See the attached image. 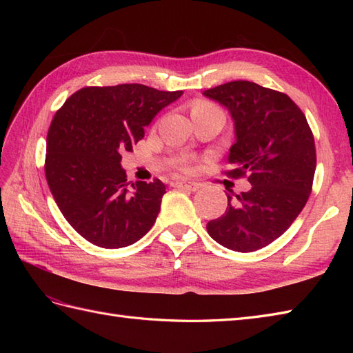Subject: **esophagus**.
<instances>
[{"instance_id": "obj_1", "label": "esophagus", "mask_w": 353, "mask_h": 353, "mask_svg": "<svg viewBox=\"0 0 353 353\" xmlns=\"http://www.w3.org/2000/svg\"><path fill=\"white\" fill-rule=\"evenodd\" d=\"M174 186H176V188H182V190H186V191L196 192L200 188V183H196V182H176Z\"/></svg>"}]
</instances>
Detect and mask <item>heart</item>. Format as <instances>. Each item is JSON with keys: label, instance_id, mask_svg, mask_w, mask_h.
<instances>
[{"label": "heart", "instance_id": "heart-1", "mask_svg": "<svg viewBox=\"0 0 353 353\" xmlns=\"http://www.w3.org/2000/svg\"><path fill=\"white\" fill-rule=\"evenodd\" d=\"M191 115L192 117H206V115H219L224 118V112L216 106V104L206 101V100H199L192 104L191 109Z\"/></svg>", "mask_w": 353, "mask_h": 353}]
</instances>
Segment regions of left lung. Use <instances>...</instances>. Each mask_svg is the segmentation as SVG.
I'll list each match as a JSON object with an SVG mask.
<instances>
[{
	"label": "left lung",
	"instance_id": "8db88e82",
	"mask_svg": "<svg viewBox=\"0 0 353 353\" xmlns=\"http://www.w3.org/2000/svg\"><path fill=\"white\" fill-rule=\"evenodd\" d=\"M203 95L228 108L235 144L224 174L245 177L252 188L228 194V209L206 224L216 243L235 252H254L273 243L302 212L312 190L316 144L301 108L287 94L253 81H229Z\"/></svg>",
	"mask_w": 353,
	"mask_h": 353
}]
</instances>
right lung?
I'll return each instance as SVG.
<instances>
[{
    "instance_id": "add662e5",
    "label": "right lung",
    "mask_w": 353,
    "mask_h": 353,
    "mask_svg": "<svg viewBox=\"0 0 353 353\" xmlns=\"http://www.w3.org/2000/svg\"><path fill=\"white\" fill-rule=\"evenodd\" d=\"M182 91L138 83L88 86L56 112L47 134L45 177L74 230L103 249L127 247L152 229L165 185L132 183L121 153L144 138V127Z\"/></svg>"
}]
</instances>
